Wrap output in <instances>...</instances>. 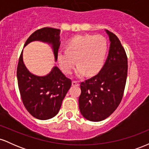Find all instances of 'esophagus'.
Listing matches in <instances>:
<instances>
[{"label":"esophagus","instance_id":"34e87169","mask_svg":"<svg viewBox=\"0 0 149 149\" xmlns=\"http://www.w3.org/2000/svg\"><path fill=\"white\" fill-rule=\"evenodd\" d=\"M71 84H72L73 86H78V85H79V83L77 81H72V83H71Z\"/></svg>","mask_w":149,"mask_h":149}]
</instances>
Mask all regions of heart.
<instances>
[{
    "label": "heart",
    "instance_id": "b5f03b06",
    "mask_svg": "<svg viewBox=\"0 0 149 149\" xmlns=\"http://www.w3.org/2000/svg\"><path fill=\"white\" fill-rule=\"evenodd\" d=\"M107 48V40L102 36H76L68 42L66 49L58 51V63L63 72L70 74L76 59V76L80 78L85 73L92 76L102 69Z\"/></svg>",
    "mask_w": 149,
    "mask_h": 149
}]
</instances>
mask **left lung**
I'll list each match as a JSON object with an SVG mask.
<instances>
[{
	"label": "left lung",
	"mask_w": 149,
	"mask_h": 149,
	"mask_svg": "<svg viewBox=\"0 0 149 149\" xmlns=\"http://www.w3.org/2000/svg\"><path fill=\"white\" fill-rule=\"evenodd\" d=\"M110 47L103 67L96 76L80 83V111L85 118L99 122L109 117L122 100L127 75V59L120 41L105 30Z\"/></svg>",
	"instance_id": "8db88e82"
}]
</instances>
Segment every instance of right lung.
<instances>
[{
    "label": "right lung",
    "instance_id": "right-lung-1",
    "mask_svg": "<svg viewBox=\"0 0 149 149\" xmlns=\"http://www.w3.org/2000/svg\"><path fill=\"white\" fill-rule=\"evenodd\" d=\"M60 29L45 27L33 32L26 41L24 47L30 42L40 41L51 47L54 61L60 45ZM18 87L22 102L26 110L36 118L48 120L55 116L71 86V80L66 78L57 66L43 76L33 74L29 71L21 53L17 70Z\"/></svg>",
    "mask_w": 149,
    "mask_h": 149
}]
</instances>
